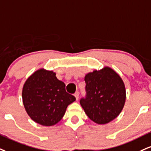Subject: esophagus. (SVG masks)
I'll return each instance as SVG.
<instances>
[{
  "instance_id": "obj_1",
  "label": "esophagus",
  "mask_w": 151,
  "mask_h": 151,
  "mask_svg": "<svg viewBox=\"0 0 151 151\" xmlns=\"http://www.w3.org/2000/svg\"><path fill=\"white\" fill-rule=\"evenodd\" d=\"M74 96H75L76 99H77V100L79 99V92L76 91V93H74Z\"/></svg>"
}]
</instances>
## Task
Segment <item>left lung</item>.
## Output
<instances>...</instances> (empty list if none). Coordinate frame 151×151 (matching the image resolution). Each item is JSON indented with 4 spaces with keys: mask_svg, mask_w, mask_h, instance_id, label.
Listing matches in <instances>:
<instances>
[{
    "mask_svg": "<svg viewBox=\"0 0 151 151\" xmlns=\"http://www.w3.org/2000/svg\"><path fill=\"white\" fill-rule=\"evenodd\" d=\"M86 96L80 104L90 119L105 124L120 114L126 101L124 81L113 69L104 67L88 72L84 78Z\"/></svg>",
    "mask_w": 151,
    "mask_h": 151,
    "instance_id": "left-lung-1",
    "label": "left lung"
}]
</instances>
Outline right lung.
Wrapping results in <instances>:
<instances>
[{
    "label": "right lung",
    "instance_id": "add662e5",
    "mask_svg": "<svg viewBox=\"0 0 151 151\" xmlns=\"http://www.w3.org/2000/svg\"><path fill=\"white\" fill-rule=\"evenodd\" d=\"M55 72L41 68L28 77L22 88V101L32 120L50 127L61 120L75 97L67 93L65 84L58 80Z\"/></svg>",
    "mask_w": 151,
    "mask_h": 151
}]
</instances>
